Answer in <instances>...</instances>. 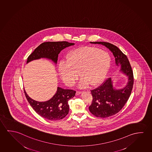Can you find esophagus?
<instances>
[{"label": "esophagus", "mask_w": 152, "mask_h": 152, "mask_svg": "<svg viewBox=\"0 0 152 152\" xmlns=\"http://www.w3.org/2000/svg\"><path fill=\"white\" fill-rule=\"evenodd\" d=\"M81 93H82L81 91H76V94L77 95H80V94Z\"/></svg>", "instance_id": "1"}]
</instances>
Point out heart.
<instances>
[{
  "instance_id": "b5f03b06",
  "label": "heart",
  "mask_w": 152,
  "mask_h": 152,
  "mask_svg": "<svg viewBox=\"0 0 152 152\" xmlns=\"http://www.w3.org/2000/svg\"><path fill=\"white\" fill-rule=\"evenodd\" d=\"M110 65V57L107 52L94 47H85L71 51L67 61H61L58 71L61 80L72 86L82 77L78 87L85 88L91 84L95 86L105 79Z\"/></svg>"
}]
</instances>
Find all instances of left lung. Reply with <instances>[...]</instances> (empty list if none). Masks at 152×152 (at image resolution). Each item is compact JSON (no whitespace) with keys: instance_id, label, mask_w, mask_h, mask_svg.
Returning <instances> with one entry per match:
<instances>
[{"instance_id":"1","label":"left lung","mask_w":152,"mask_h":152,"mask_svg":"<svg viewBox=\"0 0 152 152\" xmlns=\"http://www.w3.org/2000/svg\"><path fill=\"white\" fill-rule=\"evenodd\" d=\"M90 42L103 45L110 49L114 56L116 65L120 66L119 71L128 78L123 88H114L113 81L109 78L103 84L91 91L93 101L89 107V111L96 117H110L119 112L128 101L133 86V72L127 56L117 46L109 42Z\"/></svg>"}]
</instances>
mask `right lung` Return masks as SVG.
<instances>
[{
  "label": "right lung",
  "instance_id": "add662e5",
  "mask_svg": "<svg viewBox=\"0 0 152 152\" xmlns=\"http://www.w3.org/2000/svg\"><path fill=\"white\" fill-rule=\"evenodd\" d=\"M74 44V43L65 41L43 42L28 56L27 63L34 60L47 58L56 64L60 52L66 47ZM24 93L28 102L38 114L48 120L57 121L63 119L68 114L69 108L68 101L75 96L76 91L58 87L53 97L44 102L31 99L27 94L25 89Z\"/></svg>",
  "mask_w": 152,
  "mask_h": 152
}]
</instances>
